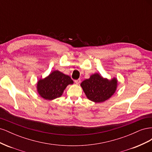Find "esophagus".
<instances>
[{
  "label": "esophagus",
  "instance_id": "1",
  "mask_svg": "<svg viewBox=\"0 0 152 152\" xmlns=\"http://www.w3.org/2000/svg\"><path fill=\"white\" fill-rule=\"evenodd\" d=\"M75 83L76 84H79L80 83V79H77L75 80Z\"/></svg>",
  "mask_w": 152,
  "mask_h": 152
}]
</instances>
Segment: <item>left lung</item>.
Returning a JSON list of instances; mask_svg holds the SVG:
<instances>
[{"instance_id": "obj_1", "label": "left lung", "mask_w": 152, "mask_h": 152, "mask_svg": "<svg viewBox=\"0 0 152 152\" xmlns=\"http://www.w3.org/2000/svg\"><path fill=\"white\" fill-rule=\"evenodd\" d=\"M118 80L104 78L98 73L92 74L89 79L82 82L80 86L86 97L94 103H102L110 99L117 89Z\"/></svg>"}]
</instances>
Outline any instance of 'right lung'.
<instances>
[{"mask_svg": "<svg viewBox=\"0 0 152 152\" xmlns=\"http://www.w3.org/2000/svg\"><path fill=\"white\" fill-rule=\"evenodd\" d=\"M73 84L70 76L59 70H54L47 77L38 80L37 91L41 98L51 101L61 97L66 87Z\"/></svg>", "mask_w": 152, "mask_h": 152, "instance_id": "add662e5", "label": "right lung"}]
</instances>
